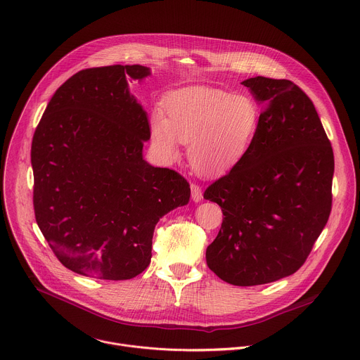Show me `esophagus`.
Wrapping results in <instances>:
<instances>
[{
    "label": "esophagus",
    "instance_id": "34e87169",
    "mask_svg": "<svg viewBox=\"0 0 360 360\" xmlns=\"http://www.w3.org/2000/svg\"><path fill=\"white\" fill-rule=\"evenodd\" d=\"M191 191H192V200H193V202H200V200L203 199V192H202V189H200L199 185L192 184V185H191Z\"/></svg>",
    "mask_w": 360,
    "mask_h": 360
}]
</instances>
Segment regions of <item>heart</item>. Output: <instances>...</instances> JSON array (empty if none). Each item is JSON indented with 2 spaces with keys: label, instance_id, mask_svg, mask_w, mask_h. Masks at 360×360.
<instances>
[{
  "label": "heart",
  "instance_id": "b5f03b06",
  "mask_svg": "<svg viewBox=\"0 0 360 360\" xmlns=\"http://www.w3.org/2000/svg\"><path fill=\"white\" fill-rule=\"evenodd\" d=\"M165 117L154 112L151 141L158 154L174 161L179 143L188 144L191 165L214 176L234 168L248 153L259 126V109L245 95L188 86L167 95Z\"/></svg>",
  "mask_w": 360,
  "mask_h": 360
}]
</instances>
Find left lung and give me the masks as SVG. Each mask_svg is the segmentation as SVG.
<instances>
[{"instance_id": "1", "label": "left lung", "mask_w": 360, "mask_h": 360, "mask_svg": "<svg viewBox=\"0 0 360 360\" xmlns=\"http://www.w3.org/2000/svg\"><path fill=\"white\" fill-rule=\"evenodd\" d=\"M241 84L264 110L245 157L205 191L224 216L206 261L221 281L257 286L306 262L331 213L334 153L314 103L295 82Z\"/></svg>"}]
</instances>
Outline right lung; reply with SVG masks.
<instances>
[{"label":"right lung","instance_id":"obj_1","mask_svg":"<svg viewBox=\"0 0 360 360\" xmlns=\"http://www.w3.org/2000/svg\"><path fill=\"white\" fill-rule=\"evenodd\" d=\"M150 74L140 64L81 70L54 92L34 130L36 223L75 274L137 276L150 265L158 220L189 202L184 176L143 158L150 124L127 78Z\"/></svg>","mask_w":360,"mask_h":360}]
</instances>
